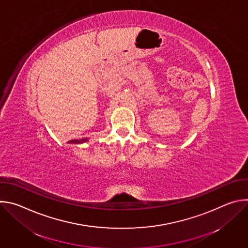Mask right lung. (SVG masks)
Instances as JSON below:
<instances>
[{"mask_svg": "<svg viewBox=\"0 0 248 248\" xmlns=\"http://www.w3.org/2000/svg\"><path fill=\"white\" fill-rule=\"evenodd\" d=\"M87 141V138H83V139H81V140H72V141H69V142H72V143H77V144H78V143H82V142H86Z\"/></svg>", "mask_w": 248, "mask_h": 248, "instance_id": "obj_1", "label": "right lung"}]
</instances>
